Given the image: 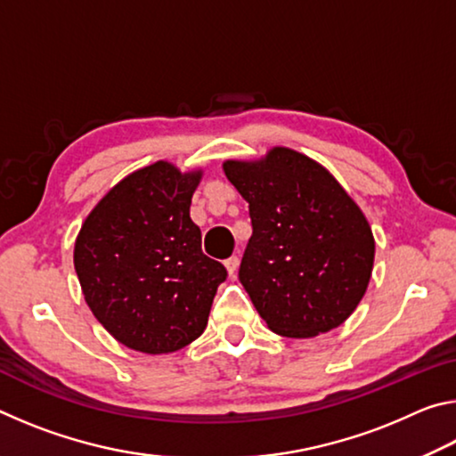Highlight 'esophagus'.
Returning <instances> with one entry per match:
<instances>
[{"label": "esophagus", "mask_w": 456, "mask_h": 456, "mask_svg": "<svg viewBox=\"0 0 456 456\" xmlns=\"http://www.w3.org/2000/svg\"><path fill=\"white\" fill-rule=\"evenodd\" d=\"M225 267H227V272H229V275H231V277H235V273H237V269H239V257H237V256H233V257H229V259H225Z\"/></svg>", "instance_id": "obj_1"}]
</instances>
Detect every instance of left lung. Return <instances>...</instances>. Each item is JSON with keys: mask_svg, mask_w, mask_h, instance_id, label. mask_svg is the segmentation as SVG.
<instances>
[{"mask_svg": "<svg viewBox=\"0 0 456 456\" xmlns=\"http://www.w3.org/2000/svg\"><path fill=\"white\" fill-rule=\"evenodd\" d=\"M223 168L249 203L253 233L239 281L269 330L312 338L348 320L374 265L372 231L348 192L289 149Z\"/></svg>", "mask_w": 456, "mask_h": 456, "instance_id": "left-lung-1", "label": "left lung"}]
</instances>
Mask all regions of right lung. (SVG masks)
<instances>
[{
  "label": "right lung",
  "instance_id": "add662e5",
  "mask_svg": "<svg viewBox=\"0 0 456 456\" xmlns=\"http://www.w3.org/2000/svg\"><path fill=\"white\" fill-rule=\"evenodd\" d=\"M199 179L163 160L144 167L100 200L76 239L86 304L126 348L176 352L207 328L227 269L205 256L191 219Z\"/></svg>",
  "mask_w": 456,
  "mask_h": 456
}]
</instances>
